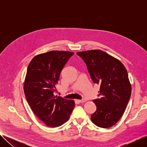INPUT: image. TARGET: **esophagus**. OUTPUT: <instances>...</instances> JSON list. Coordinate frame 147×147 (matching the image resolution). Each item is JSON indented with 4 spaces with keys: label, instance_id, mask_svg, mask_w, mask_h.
Returning a JSON list of instances; mask_svg holds the SVG:
<instances>
[{
    "label": "esophagus",
    "instance_id": "esophagus-1",
    "mask_svg": "<svg viewBox=\"0 0 147 147\" xmlns=\"http://www.w3.org/2000/svg\"><path fill=\"white\" fill-rule=\"evenodd\" d=\"M86 101V100L85 99H82L81 100H79V102H80V103H83V102H85Z\"/></svg>",
    "mask_w": 147,
    "mask_h": 147
}]
</instances>
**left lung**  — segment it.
Listing matches in <instances>:
<instances>
[{
    "instance_id": "8db88e82",
    "label": "left lung",
    "mask_w": 147,
    "mask_h": 147,
    "mask_svg": "<svg viewBox=\"0 0 147 147\" xmlns=\"http://www.w3.org/2000/svg\"><path fill=\"white\" fill-rule=\"evenodd\" d=\"M85 63L92 81L100 85L99 98L91 121L96 126L107 128L121 118L129 100L131 85L127 72L117 59L99 50L77 53Z\"/></svg>"
}]
</instances>
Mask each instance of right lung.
Instances as JSON below:
<instances>
[{
    "label": "right lung",
    "mask_w": 147,
    "mask_h": 147,
    "mask_svg": "<svg viewBox=\"0 0 147 147\" xmlns=\"http://www.w3.org/2000/svg\"><path fill=\"white\" fill-rule=\"evenodd\" d=\"M74 54L51 51L37 55L30 61L26 73L24 91L35 115L50 127H58L69 119L74 101L55 96L61 70Z\"/></svg>",
    "instance_id": "obj_1"
}]
</instances>
